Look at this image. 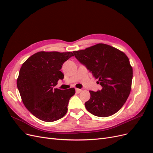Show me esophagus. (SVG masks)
Wrapping results in <instances>:
<instances>
[{
    "label": "esophagus",
    "instance_id": "esophagus-1",
    "mask_svg": "<svg viewBox=\"0 0 153 153\" xmlns=\"http://www.w3.org/2000/svg\"><path fill=\"white\" fill-rule=\"evenodd\" d=\"M82 91V89H76V92H77V93H80V92Z\"/></svg>",
    "mask_w": 153,
    "mask_h": 153
}]
</instances>
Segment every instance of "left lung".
I'll return each instance as SVG.
<instances>
[{
  "instance_id": "left-lung-1",
  "label": "left lung",
  "mask_w": 153,
  "mask_h": 153,
  "mask_svg": "<svg viewBox=\"0 0 153 153\" xmlns=\"http://www.w3.org/2000/svg\"><path fill=\"white\" fill-rule=\"evenodd\" d=\"M75 57L98 79L102 89L89 91L85 103L88 112L96 116H110L122 108L130 93L133 69L126 55L110 45L99 43L73 52Z\"/></svg>"
}]
</instances>
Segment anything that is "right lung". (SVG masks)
<instances>
[{
	"instance_id": "1",
	"label": "right lung",
	"mask_w": 153,
	"mask_h": 153,
	"mask_svg": "<svg viewBox=\"0 0 153 153\" xmlns=\"http://www.w3.org/2000/svg\"><path fill=\"white\" fill-rule=\"evenodd\" d=\"M71 52H39L23 63L17 87L23 103L36 117L45 122L61 119L68 111L69 100L75 88L53 89L64 75L60 71L64 62L72 56Z\"/></svg>"
}]
</instances>
